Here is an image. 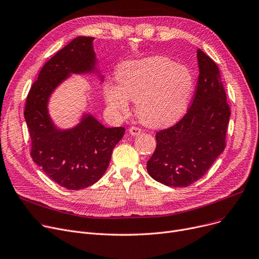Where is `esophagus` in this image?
I'll return each mask as SVG.
<instances>
[{"label": "esophagus", "mask_w": 259, "mask_h": 259, "mask_svg": "<svg viewBox=\"0 0 259 259\" xmlns=\"http://www.w3.org/2000/svg\"><path fill=\"white\" fill-rule=\"evenodd\" d=\"M129 133L131 134V135H139V134H141L142 133V129H140V128H137V127H131L130 129H129Z\"/></svg>", "instance_id": "esophagus-1"}]
</instances>
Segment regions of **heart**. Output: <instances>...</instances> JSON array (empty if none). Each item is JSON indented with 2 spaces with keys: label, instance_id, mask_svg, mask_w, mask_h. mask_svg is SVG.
Returning a JSON list of instances; mask_svg holds the SVG:
<instances>
[{
  "label": "heart",
  "instance_id": "obj_1",
  "mask_svg": "<svg viewBox=\"0 0 259 259\" xmlns=\"http://www.w3.org/2000/svg\"><path fill=\"white\" fill-rule=\"evenodd\" d=\"M117 83L104 89V98L116 114L129 111V100L136 101V112L152 127L175 123L186 111L195 90L192 71L163 56H152L120 63Z\"/></svg>",
  "mask_w": 259,
  "mask_h": 259
}]
</instances>
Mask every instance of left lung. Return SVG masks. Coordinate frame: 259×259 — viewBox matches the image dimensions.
<instances>
[{
  "label": "left lung",
  "mask_w": 259,
  "mask_h": 259,
  "mask_svg": "<svg viewBox=\"0 0 259 259\" xmlns=\"http://www.w3.org/2000/svg\"><path fill=\"white\" fill-rule=\"evenodd\" d=\"M197 58L199 78L192 105L176 125L156 133V149L147 162L149 175L166 186L196 182L226 147L231 112L219 67L200 49Z\"/></svg>",
  "instance_id": "1"
}]
</instances>
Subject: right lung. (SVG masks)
<instances>
[{"label": "right lung", "mask_w": 259, "mask_h": 259, "mask_svg": "<svg viewBox=\"0 0 259 259\" xmlns=\"http://www.w3.org/2000/svg\"><path fill=\"white\" fill-rule=\"evenodd\" d=\"M94 39L78 36L46 62L26 100L31 157L49 178L67 189L89 187L104 175L112 150L125 133L123 127H104L91 113H84L75 127L60 129L49 114L51 95L72 74H99Z\"/></svg>", "instance_id": "obj_1"}]
</instances>
